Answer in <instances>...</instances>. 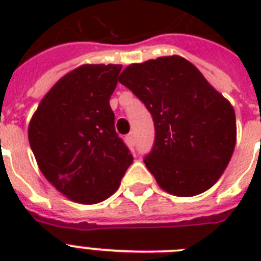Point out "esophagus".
<instances>
[{
    "instance_id": "1",
    "label": "esophagus",
    "mask_w": 261,
    "mask_h": 261,
    "mask_svg": "<svg viewBox=\"0 0 261 261\" xmlns=\"http://www.w3.org/2000/svg\"><path fill=\"white\" fill-rule=\"evenodd\" d=\"M126 141L130 146H134L135 145V134L134 133H130V134L126 135Z\"/></svg>"
}]
</instances>
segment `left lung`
Instances as JSON below:
<instances>
[{
	"label": "left lung",
	"mask_w": 261,
	"mask_h": 261,
	"mask_svg": "<svg viewBox=\"0 0 261 261\" xmlns=\"http://www.w3.org/2000/svg\"><path fill=\"white\" fill-rule=\"evenodd\" d=\"M119 83L145 104L154 143L143 163L159 186L194 196L221 177L236 146V114L187 59L172 55L126 67Z\"/></svg>",
	"instance_id": "left-lung-1"
}]
</instances>
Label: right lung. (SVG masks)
Listing matches in <instances>:
<instances>
[{"label": "right lung", "instance_id": "obj_1", "mask_svg": "<svg viewBox=\"0 0 261 261\" xmlns=\"http://www.w3.org/2000/svg\"><path fill=\"white\" fill-rule=\"evenodd\" d=\"M120 65H84L59 80L31 119L28 139L44 177L74 202L94 204L133 164L115 130L110 98Z\"/></svg>", "mask_w": 261, "mask_h": 261}]
</instances>
